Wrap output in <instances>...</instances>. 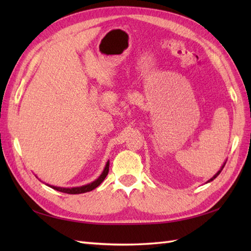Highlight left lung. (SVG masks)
Instances as JSON below:
<instances>
[{
	"mask_svg": "<svg viewBox=\"0 0 251 251\" xmlns=\"http://www.w3.org/2000/svg\"><path fill=\"white\" fill-rule=\"evenodd\" d=\"M223 167H225V165H223V166H222V168H221V169H220V170H219V172H218V173H217V174H216V175H215V176H214V177H212V178H211V179H210V180H209V181H208V182H210V181H212V180H214V179H216V178H217V177H218V176H219V174H220V173H221V170H222V169H223Z\"/></svg>",
	"mask_w": 251,
	"mask_h": 251,
	"instance_id": "1",
	"label": "left lung"
}]
</instances>
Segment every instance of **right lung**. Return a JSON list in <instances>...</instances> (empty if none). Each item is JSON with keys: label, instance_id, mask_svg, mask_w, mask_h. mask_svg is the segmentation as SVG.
I'll return each instance as SVG.
<instances>
[{"label": "right lung", "instance_id": "add662e5", "mask_svg": "<svg viewBox=\"0 0 251 251\" xmlns=\"http://www.w3.org/2000/svg\"><path fill=\"white\" fill-rule=\"evenodd\" d=\"M109 173V162L106 163L105 167H104V170L103 173L100 175V177L95 180L94 182L89 183L87 185H83V186H79V188H72V189H66V188H57V186H51L52 189H55L57 191L59 192H62V193H67V194H81V193H86V192H89V191H93L94 189L97 188L98 185H100V183L102 182V181L105 179L106 175H108Z\"/></svg>", "mask_w": 251, "mask_h": 251}]
</instances>
